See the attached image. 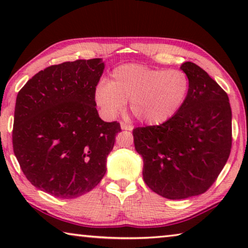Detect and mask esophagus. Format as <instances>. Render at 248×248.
Masks as SVG:
<instances>
[{
    "label": "esophagus",
    "instance_id": "1",
    "mask_svg": "<svg viewBox=\"0 0 248 248\" xmlns=\"http://www.w3.org/2000/svg\"><path fill=\"white\" fill-rule=\"evenodd\" d=\"M120 125H121V129H123V130H129V131H131V130L133 129L131 124H124V123H121Z\"/></svg>",
    "mask_w": 248,
    "mask_h": 248
}]
</instances>
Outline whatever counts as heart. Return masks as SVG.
Segmentation results:
<instances>
[{
  "instance_id": "1",
  "label": "heart",
  "mask_w": 248,
  "mask_h": 248,
  "mask_svg": "<svg viewBox=\"0 0 248 248\" xmlns=\"http://www.w3.org/2000/svg\"><path fill=\"white\" fill-rule=\"evenodd\" d=\"M190 79L182 70L156 69L143 64H123L111 71L109 81L98 83L95 103L108 119L123 112L127 102L142 123L161 124L186 103Z\"/></svg>"
}]
</instances>
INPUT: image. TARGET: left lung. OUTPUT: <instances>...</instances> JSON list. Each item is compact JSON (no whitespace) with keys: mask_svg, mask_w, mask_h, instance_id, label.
Returning <instances> with one entry per match:
<instances>
[{"mask_svg":"<svg viewBox=\"0 0 248 248\" xmlns=\"http://www.w3.org/2000/svg\"><path fill=\"white\" fill-rule=\"evenodd\" d=\"M190 79L184 106L159 125L133 129L134 148L143 158V179L167 199H186L216 182L232 146L228 94L192 62L180 66Z\"/></svg>","mask_w":248,"mask_h":248,"instance_id":"8db88e82","label":"left lung"}]
</instances>
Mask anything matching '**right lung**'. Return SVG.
Segmentation results:
<instances>
[{"label": "right lung", "mask_w": 248, "mask_h": 248, "mask_svg": "<svg viewBox=\"0 0 248 248\" xmlns=\"http://www.w3.org/2000/svg\"><path fill=\"white\" fill-rule=\"evenodd\" d=\"M104 69L102 59L48 66L17 94L14 154L31 185L57 198L86 194L106 173L121 129L100 119L95 107Z\"/></svg>", "instance_id": "right-lung-1"}]
</instances>
